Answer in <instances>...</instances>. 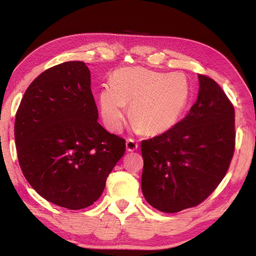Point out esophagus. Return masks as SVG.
Listing matches in <instances>:
<instances>
[{"instance_id":"1","label":"esophagus","mask_w":256,"mask_h":256,"mask_svg":"<svg viewBox=\"0 0 256 256\" xmlns=\"http://www.w3.org/2000/svg\"><path fill=\"white\" fill-rule=\"evenodd\" d=\"M138 149V142L134 141L133 138H128L126 140V150L130 152H133Z\"/></svg>"}]
</instances>
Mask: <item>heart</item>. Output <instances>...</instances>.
<instances>
[{"label": "heart", "instance_id": "heart-1", "mask_svg": "<svg viewBox=\"0 0 256 256\" xmlns=\"http://www.w3.org/2000/svg\"><path fill=\"white\" fill-rule=\"evenodd\" d=\"M190 84L182 73H160L144 68H122L112 76V84L99 92V107L106 126L122 130L130 115L142 131L159 134L178 122L190 99Z\"/></svg>", "mask_w": 256, "mask_h": 256}]
</instances>
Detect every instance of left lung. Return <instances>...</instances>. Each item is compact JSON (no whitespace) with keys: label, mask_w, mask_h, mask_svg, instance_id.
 <instances>
[{"label":"left lung","mask_w":256,"mask_h":256,"mask_svg":"<svg viewBox=\"0 0 256 256\" xmlns=\"http://www.w3.org/2000/svg\"><path fill=\"white\" fill-rule=\"evenodd\" d=\"M188 114L141 142V188L151 206L174 214L200 204L226 175L235 150V110L216 82L198 74Z\"/></svg>","instance_id":"obj_1"}]
</instances>
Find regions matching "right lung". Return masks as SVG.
<instances>
[{
	"mask_svg": "<svg viewBox=\"0 0 256 256\" xmlns=\"http://www.w3.org/2000/svg\"><path fill=\"white\" fill-rule=\"evenodd\" d=\"M90 71L72 60L48 68L24 94L16 115L19 164L32 188L56 206L80 210L100 198L125 140L104 128Z\"/></svg>",
	"mask_w": 256,
	"mask_h": 256,
	"instance_id": "right-lung-1",
	"label": "right lung"
}]
</instances>
